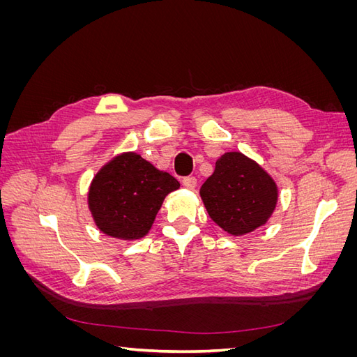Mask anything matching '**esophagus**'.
Wrapping results in <instances>:
<instances>
[{"instance_id": "obj_1", "label": "esophagus", "mask_w": 357, "mask_h": 357, "mask_svg": "<svg viewBox=\"0 0 357 357\" xmlns=\"http://www.w3.org/2000/svg\"><path fill=\"white\" fill-rule=\"evenodd\" d=\"M181 183H183V186L185 188H188V189H195L197 188V178L195 177H185L181 180Z\"/></svg>"}]
</instances>
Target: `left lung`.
Masks as SVG:
<instances>
[{"mask_svg": "<svg viewBox=\"0 0 357 357\" xmlns=\"http://www.w3.org/2000/svg\"><path fill=\"white\" fill-rule=\"evenodd\" d=\"M210 218L232 235H244L265 225L277 204L274 180L240 152L225 153L201 186Z\"/></svg>", "mask_w": 357, "mask_h": 357, "instance_id": "8db88e82", "label": "left lung"}]
</instances>
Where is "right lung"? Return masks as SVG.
I'll list each match as a JSON object with an SVG mask.
<instances>
[{
    "label": "right lung",
    "instance_id": "obj_1",
    "mask_svg": "<svg viewBox=\"0 0 357 357\" xmlns=\"http://www.w3.org/2000/svg\"><path fill=\"white\" fill-rule=\"evenodd\" d=\"M180 183L137 153L116 156L95 176L89 208L98 228L121 240L144 236L169 192Z\"/></svg>",
    "mask_w": 357,
    "mask_h": 357
}]
</instances>
